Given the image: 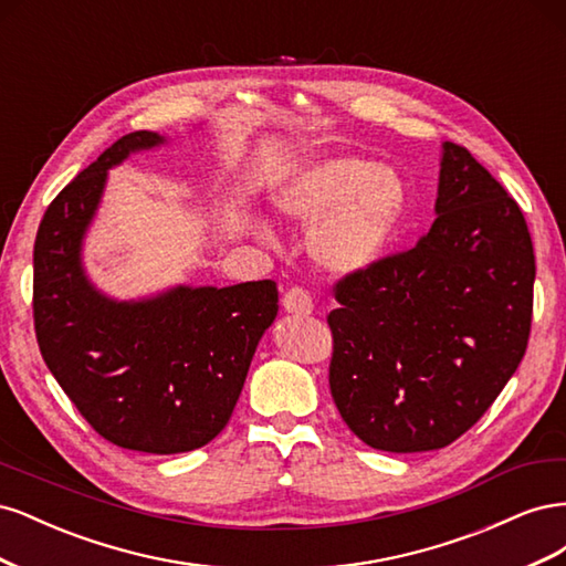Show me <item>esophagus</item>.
<instances>
[{"label": "esophagus", "mask_w": 566, "mask_h": 566, "mask_svg": "<svg viewBox=\"0 0 566 566\" xmlns=\"http://www.w3.org/2000/svg\"><path fill=\"white\" fill-rule=\"evenodd\" d=\"M283 310L295 316H310L314 312V302L304 287H290L283 295Z\"/></svg>", "instance_id": "34e87169"}]
</instances>
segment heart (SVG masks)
Listing matches in <instances>:
<instances>
[{
  "label": "heart",
  "mask_w": 566,
  "mask_h": 566,
  "mask_svg": "<svg viewBox=\"0 0 566 566\" xmlns=\"http://www.w3.org/2000/svg\"><path fill=\"white\" fill-rule=\"evenodd\" d=\"M279 214L314 227V262L349 276L375 264L397 235L406 212V186L389 167L356 156L310 163L273 198Z\"/></svg>",
  "instance_id": "b5f03b06"
}]
</instances>
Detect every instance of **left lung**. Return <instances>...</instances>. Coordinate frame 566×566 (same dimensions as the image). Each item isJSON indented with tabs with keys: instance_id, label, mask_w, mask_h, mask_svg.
Returning a JSON list of instances; mask_svg holds the SVG:
<instances>
[{
	"instance_id": "8db88e82",
	"label": "left lung",
	"mask_w": 566,
	"mask_h": 566,
	"mask_svg": "<svg viewBox=\"0 0 566 566\" xmlns=\"http://www.w3.org/2000/svg\"><path fill=\"white\" fill-rule=\"evenodd\" d=\"M437 219L416 248L335 285L331 394L368 447H449L517 370L536 260L520 205L468 148L441 144Z\"/></svg>"
}]
</instances>
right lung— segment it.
<instances>
[{"label":"right lung","mask_w":566,"mask_h":566,"mask_svg":"<svg viewBox=\"0 0 566 566\" xmlns=\"http://www.w3.org/2000/svg\"><path fill=\"white\" fill-rule=\"evenodd\" d=\"M160 144L156 132L125 134L51 200L32 254V314L44 364L82 418L115 447L169 455L200 449L227 427L279 314V287L177 285L117 302L90 283L82 238L108 169Z\"/></svg>","instance_id":"obj_1"}]
</instances>
